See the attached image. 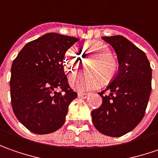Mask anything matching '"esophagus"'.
I'll use <instances>...</instances> for the list:
<instances>
[{
  "mask_svg": "<svg viewBox=\"0 0 158 158\" xmlns=\"http://www.w3.org/2000/svg\"><path fill=\"white\" fill-rule=\"evenodd\" d=\"M88 96H89V94H85V93H79L78 94V97L82 98V99H86Z\"/></svg>",
  "mask_w": 158,
  "mask_h": 158,
  "instance_id": "esophagus-1",
  "label": "esophagus"
}]
</instances>
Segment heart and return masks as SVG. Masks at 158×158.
Segmentation results:
<instances>
[{"label": "heart", "instance_id": "heart-1", "mask_svg": "<svg viewBox=\"0 0 158 158\" xmlns=\"http://www.w3.org/2000/svg\"><path fill=\"white\" fill-rule=\"evenodd\" d=\"M83 56L95 59L92 63L90 70L93 73L73 74L70 77V85L79 91H88L101 86L104 81L107 83L116 76L118 62L111 56V50L106 44L92 42L83 48ZM81 62V56L74 48L69 49L64 60V68L70 73L74 72Z\"/></svg>", "mask_w": 158, "mask_h": 158}]
</instances>
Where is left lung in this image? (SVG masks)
<instances>
[{"label": "left lung", "instance_id": "1", "mask_svg": "<svg viewBox=\"0 0 158 158\" xmlns=\"http://www.w3.org/2000/svg\"><path fill=\"white\" fill-rule=\"evenodd\" d=\"M101 38L114 50L119 67L105 89L110 94L99 93L102 104L92 111V121L101 134L119 137L133 130L143 118L151 93L152 70L145 53L126 37Z\"/></svg>", "mask_w": 158, "mask_h": 158}]
</instances>
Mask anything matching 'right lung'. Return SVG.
Instances as JSON below:
<instances>
[{
  "instance_id": "add662e5",
  "label": "right lung",
  "mask_w": 158,
  "mask_h": 158,
  "mask_svg": "<svg viewBox=\"0 0 158 158\" xmlns=\"http://www.w3.org/2000/svg\"><path fill=\"white\" fill-rule=\"evenodd\" d=\"M79 38L47 33L28 43L11 66L10 96L13 111L25 128L37 135L64 125L77 93L70 88L63 60ZM60 88L61 92L56 89Z\"/></svg>"
}]
</instances>
